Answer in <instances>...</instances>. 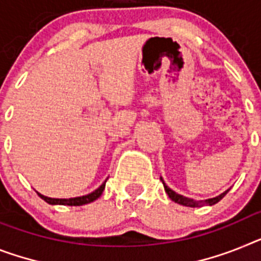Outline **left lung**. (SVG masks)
<instances>
[{
  "label": "left lung",
  "instance_id": "1",
  "mask_svg": "<svg viewBox=\"0 0 261 261\" xmlns=\"http://www.w3.org/2000/svg\"><path fill=\"white\" fill-rule=\"evenodd\" d=\"M161 180L164 186V190H166V192H167L168 198L171 199V200H174L175 203H178V204H181V205H186V207H203V205H214V204H216L219 200H222V199L225 196V194L229 191V190H227V191H224L223 194L218 195V196H215V198L205 199V200H194V199L186 198V196H183V195H180V194H176L174 190H171V188L168 187V186L164 183L163 179L161 178Z\"/></svg>",
  "mask_w": 261,
  "mask_h": 261
}]
</instances>
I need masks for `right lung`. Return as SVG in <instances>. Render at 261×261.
<instances>
[{
  "instance_id": "add662e5",
  "label": "right lung",
  "mask_w": 261,
  "mask_h": 261,
  "mask_svg": "<svg viewBox=\"0 0 261 261\" xmlns=\"http://www.w3.org/2000/svg\"><path fill=\"white\" fill-rule=\"evenodd\" d=\"M106 180H105L103 183H102V185H100L97 190H95V191L90 192V194H87V195H83V196H76V198H69V199L47 198V196H45V195L39 194L38 191H36V192L38 194L39 198L43 199L46 203H49V204H53V205H57V204H60V205H83V204H87V203H91V201H94V200H97V199L99 198L105 190Z\"/></svg>"
}]
</instances>
